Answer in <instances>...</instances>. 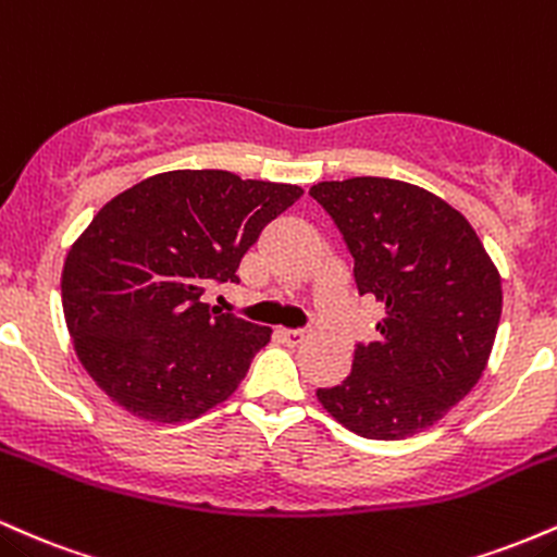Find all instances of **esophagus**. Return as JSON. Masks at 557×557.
Returning <instances> with one entry per match:
<instances>
[{
  "label": "esophagus",
  "mask_w": 557,
  "mask_h": 557,
  "mask_svg": "<svg viewBox=\"0 0 557 557\" xmlns=\"http://www.w3.org/2000/svg\"><path fill=\"white\" fill-rule=\"evenodd\" d=\"M281 336H284L289 345H299V342L310 339L312 329H281Z\"/></svg>",
  "instance_id": "esophagus-1"
}]
</instances>
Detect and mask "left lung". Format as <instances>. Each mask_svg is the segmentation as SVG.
Masks as SVG:
<instances>
[{"mask_svg":"<svg viewBox=\"0 0 557 557\" xmlns=\"http://www.w3.org/2000/svg\"><path fill=\"white\" fill-rule=\"evenodd\" d=\"M355 260L360 295L376 297L379 339L355 347L349 376L315 395L366 440H405L434 426L476 386L495 345L503 286L458 210L421 186L358 176L321 181Z\"/></svg>","mask_w":557,"mask_h":557,"instance_id":"1","label":"left lung"}]
</instances>
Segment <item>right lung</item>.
Listing matches in <instances>:
<instances>
[{
	"mask_svg": "<svg viewBox=\"0 0 557 557\" xmlns=\"http://www.w3.org/2000/svg\"><path fill=\"white\" fill-rule=\"evenodd\" d=\"M302 197L228 171H171L110 199L71 247L62 310L81 366L128 413L191 421L228 399L271 329L202 302Z\"/></svg>",
	"mask_w": 557,
	"mask_h": 557,
	"instance_id": "obj_1",
	"label": "right lung"
}]
</instances>
